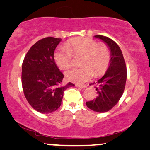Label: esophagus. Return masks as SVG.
Returning <instances> with one entry per match:
<instances>
[{
    "instance_id": "obj_1",
    "label": "esophagus",
    "mask_w": 150,
    "mask_h": 150,
    "mask_svg": "<svg viewBox=\"0 0 150 150\" xmlns=\"http://www.w3.org/2000/svg\"><path fill=\"white\" fill-rule=\"evenodd\" d=\"M76 85V87H79V88H81V89H85L86 87H87V86L86 85H79V84H77V85Z\"/></svg>"
}]
</instances>
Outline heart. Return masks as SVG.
Here are the masks:
<instances>
[{
    "mask_svg": "<svg viewBox=\"0 0 150 150\" xmlns=\"http://www.w3.org/2000/svg\"><path fill=\"white\" fill-rule=\"evenodd\" d=\"M73 56L82 55L81 67H73L65 71L69 81L83 83L89 81L94 75L98 76L108 66L110 50L104 44H98L90 38H78L70 41L65 46L57 49L54 54V61L61 69L71 66Z\"/></svg>",
    "mask_w": 150,
    "mask_h": 150,
    "instance_id": "b5f03b06",
    "label": "heart"
}]
</instances>
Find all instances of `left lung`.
Wrapping results in <instances>:
<instances>
[{"label": "left lung", "instance_id": "8db88e82", "mask_svg": "<svg viewBox=\"0 0 150 150\" xmlns=\"http://www.w3.org/2000/svg\"><path fill=\"white\" fill-rule=\"evenodd\" d=\"M106 44L110 52L109 65L105 74L96 83L97 97L86 102L93 111L105 112L116 105L124 93L127 78V69L122 52L117 44L108 37L101 35L94 36Z\"/></svg>", "mask_w": 150, "mask_h": 150}]
</instances>
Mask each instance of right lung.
I'll list each match as a JSON object with an SVG mask.
<instances>
[{
  "instance_id": "1",
  "label": "right lung",
  "mask_w": 150,
  "mask_h": 150,
  "mask_svg": "<svg viewBox=\"0 0 150 150\" xmlns=\"http://www.w3.org/2000/svg\"><path fill=\"white\" fill-rule=\"evenodd\" d=\"M61 40L48 37L29 49L22 66V85L26 99L35 110L51 113L60 107L63 92L74 85L61 86L64 77L55 63L54 52Z\"/></svg>"
}]
</instances>
